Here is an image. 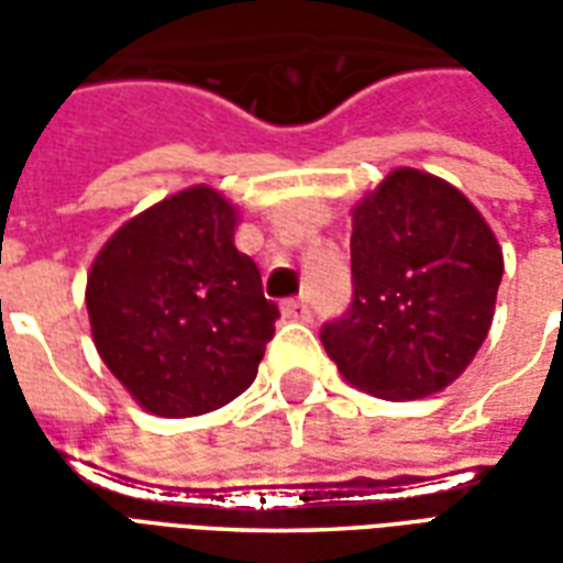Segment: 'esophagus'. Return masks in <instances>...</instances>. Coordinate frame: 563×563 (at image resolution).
Here are the masks:
<instances>
[{
    "instance_id": "esophagus-1",
    "label": "esophagus",
    "mask_w": 563,
    "mask_h": 563,
    "mask_svg": "<svg viewBox=\"0 0 563 563\" xmlns=\"http://www.w3.org/2000/svg\"><path fill=\"white\" fill-rule=\"evenodd\" d=\"M280 313L283 319H310V307L301 298H289L280 305Z\"/></svg>"
}]
</instances>
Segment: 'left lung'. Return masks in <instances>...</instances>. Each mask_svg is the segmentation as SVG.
Instances as JSON below:
<instances>
[{
  "label": "left lung",
  "instance_id": "1",
  "mask_svg": "<svg viewBox=\"0 0 563 563\" xmlns=\"http://www.w3.org/2000/svg\"><path fill=\"white\" fill-rule=\"evenodd\" d=\"M353 305L322 329L341 377L386 401L437 395L495 319L504 253L461 189L395 168L353 208Z\"/></svg>",
  "mask_w": 563,
  "mask_h": 563
}]
</instances>
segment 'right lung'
Segmentation results:
<instances>
[{
	"instance_id": "obj_1",
	"label": "right lung",
	"mask_w": 563,
	"mask_h": 563,
	"mask_svg": "<svg viewBox=\"0 0 563 563\" xmlns=\"http://www.w3.org/2000/svg\"><path fill=\"white\" fill-rule=\"evenodd\" d=\"M238 222L220 189L186 186L123 222L92 258V343L147 413H210L256 379L280 310L234 246Z\"/></svg>"
}]
</instances>
